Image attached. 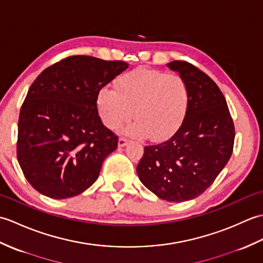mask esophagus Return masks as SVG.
<instances>
[{
    "label": "esophagus",
    "mask_w": 263,
    "mask_h": 263,
    "mask_svg": "<svg viewBox=\"0 0 263 263\" xmlns=\"http://www.w3.org/2000/svg\"><path fill=\"white\" fill-rule=\"evenodd\" d=\"M127 142H128V140H127L126 138L121 137V138L119 139V147H124V146H126Z\"/></svg>",
    "instance_id": "esophagus-1"
}]
</instances>
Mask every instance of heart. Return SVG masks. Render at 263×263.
I'll use <instances>...</instances> for the list:
<instances>
[{
	"label": "heart",
	"instance_id": "obj_1",
	"mask_svg": "<svg viewBox=\"0 0 263 263\" xmlns=\"http://www.w3.org/2000/svg\"><path fill=\"white\" fill-rule=\"evenodd\" d=\"M190 105L187 82L177 74L161 71L135 70L123 74L115 90L104 88L98 96V109L104 124L120 126L133 116L137 121L125 128L131 136L156 141L178 130Z\"/></svg>",
	"mask_w": 263,
	"mask_h": 263
}]
</instances>
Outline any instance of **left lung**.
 I'll return each mask as SVG.
<instances>
[{
  "mask_svg": "<svg viewBox=\"0 0 263 263\" xmlns=\"http://www.w3.org/2000/svg\"><path fill=\"white\" fill-rule=\"evenodd\" d=\"M167 65L187 82L189 109L172 138L144 147L137 173L158 198L183 202L202 194L226 166L235 127L224 95L210 77L185 61Z\"/></svg>",
  "mask_w": 263,
  "mask_h": 263,
  "instance_id": "1",
  "label": "left lung"
}]
</instances>
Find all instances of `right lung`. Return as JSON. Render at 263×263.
Instances as JSON below:
<instances>
[{
	"mask_svg": "<svg viewBox=\"0 0 263 263\" xmlns=\"http://www.w3.org/2000/svg\"><path fill=\"white\" fill-rule=\"evenodd\" d=\"M127 66L74 55L48 66L32 82L19 115L16 157L39 193L66 199L96 182L119 142L98 115V95Z\"/></svg>",
	"mask_w": 263,
	"mask_h": 263,
	"instance_id": "right-lung-1",
	"label": "right lung"
}]
</instances>
